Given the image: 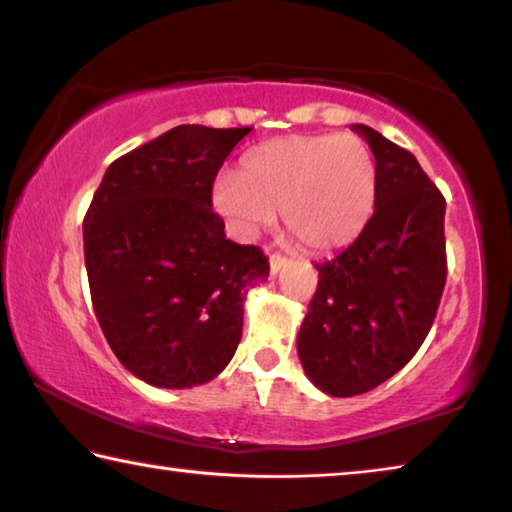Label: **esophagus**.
Listing matches in <instances>:
<instances>
[{"label": "esophagus", "mask_w": 512, "mask_h": 512, "mask_svg": "<svg viewBox=\"0 0 512 512\" xmlns=\"http://www.w3.org/2000/svg\"><path fill=\"white\" fill-rule=\"evenodd\" d=\"M269 264H271V275H278L282 269H285V266L289 264V259L287 257H282V255H271V259H269Z\"/></svg>", "instance_id": "obj_1"}]
</instances>
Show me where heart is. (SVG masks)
Returning <instances> with one entry per match:
<instances>
[{
	"label": "heart",
	"instance_id": "obj_1",
	"mask_svg": "<svg viewBox=\"0 0 512 512\" xmlns=\"http://www.w3.org/2000/svg\"><path fill=\"white\" fill-rule=\"evenodd\" d=\"M376 191V159L360 136L314 134L257 145L239 175L216 177L209 200L239 237H255L282 212L300 246L328 253L364 230Z\"/></svg>",
	"mask_w": 512,
	"mask_h": 512
}]
</instances>
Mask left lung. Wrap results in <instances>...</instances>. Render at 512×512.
<instances>
[{
    "label": "left lung",
    "mask_w": 512,
    "mask_h": 512,
    "mask_svg": "<svg viewBox=\"0 0 512 512\" xmlns=\"http://www.w3.org/2000/svg\"><path fill=\"white\" fill-rule=\"evenodd\" d=\"M378 168L373 216L351 246L319 271L298 330L307 378L330 396L385 383L424 344L446 282V202L415 154L367 125H353Z\"/></svg>",
    "instance_id": "left-lung-1"
}]
</instances>
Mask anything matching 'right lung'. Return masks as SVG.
<instances>
[{
    "mask_svg": "<svg viewBox=\"0 0 512 512\" xmlns=\"http://www.w3.org/2000/svg\"><path fill=\"white\" fill-rule=\"evenodd\" d=\"M250 129H168L113 161L86 212L95 316L120 364L148 385L216 378L241 342L246 291L269 278V259L225 239L209 200Z\"/></svg>",
    "mask_w": 512,
    "mask_h": 512,
    "instance_id": "right-lung-1",
    "label": "right lung"
}]
</instances>
